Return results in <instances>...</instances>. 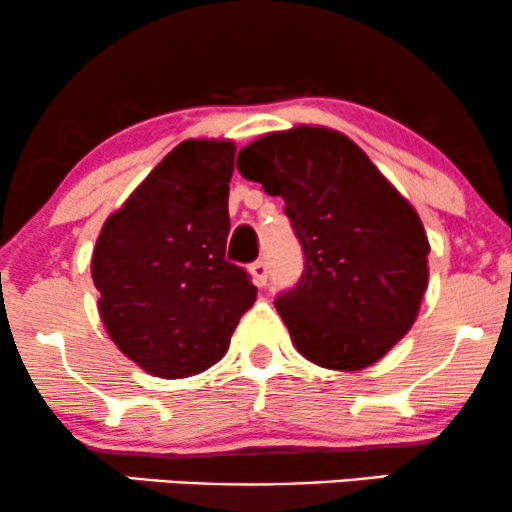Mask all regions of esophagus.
Masks as SVG:
<instances>
[{
    "label": "esophagus",
    "instance_id": "obj_1",
    "mask_svg": "<svg viewBox=\"0 0 512 512\" xmlns=\"http://www.w3.org/2000/svg\"><path fill=\"white\" fill-rule=\"evenodd\" d=\"M251 277L258 287H266L268 285V263L266 261H256L251 263Z\"/></svg>",
    "mask_w": 512,
    "mask_h": 512
}]
</instances>
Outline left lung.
<instances>
[{
	"label": "left lung",
	"instance_id": "left-lung-1",
	"mask_svg": "<svg viewBox=\"0 0 512 512\" xmlns=\"http://www.w3.org/2000/svg\"><path fill=\"white\" fill-rule=\"evenodd\" d=\"M244 178L285 199L304 246L299 285L275 299L296 351L320 368L377 363L418 318L430 242L410 201L342 132L296 125L239 151Z\"/></svg>",
	"mask_w": 512,
	"mask_h": 512
}]
</instances>
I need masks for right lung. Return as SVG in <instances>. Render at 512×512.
I'll use <instances>...</instances> for the list:
<instances>
[{
    "instance_id": "obj_1",
    "label": "right lung",
    "mask_w": 512,
    "mask_h": 512,
    "mask_svg": "<svg viewBox=\"0 0 512 512\" xmlns=\"http://www.w3.org/2000/svg\"><path fill=\"white\" fill-rule=\"evenodd\" d=\"M232 140H185L106 218L92 254L99 315L111 342L163 380L225 356L254 306L246 270L227 263Z\"/></svg>"
}]
</instances>
